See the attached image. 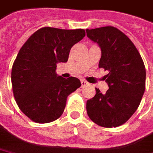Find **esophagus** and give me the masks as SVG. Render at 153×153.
I'll return each instance as SVG.
<instances>
[{"instance_id": "34e87169", "label": "esophagus", "mask_w": 153, "mask_h": 153, "mask_svg": "<svg viewBox=\"0 0 153 153\" xmlns=\"http://www.w3.org/2000/svg\"><path fill=\"white\" fill-rule=\"evenodd\" d=\"M81 83H82V87H84V86L88 85V82H86L85 80H81Z\"/></svg>"}]
</instances>
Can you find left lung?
Wrapping results in <instances>:
<instances>
[{
	"label": "left lung",
	"instance_id": "1",
	"mask_svg": "<svg viewBox=\"0 0 153 153\" xmlns=\"http://www.w3.org/2000/svg\"><path fill=\"white\" fill-rule=\"evenodd\" d=\"M86 31L101 48L98 67L108 71L103 76L108 89L103 94L95 88V96L87 101L88 115L100 126H120L140 105L146 88L144 62L132 41L116 27L106 26Z\"/></svg>",
	"mask_w": 153,
	"mask_h": 153
}]
</instances>
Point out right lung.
<instances>
[{"label": "right lung", "instance_id": "add662e5", "mask_svg": "<svg viewBox=\"0 0 153 153\" xmlns=\"http://www.w3.org/2000/svg\"><path fill=\"white\" fill-rule=\"evenodd\" d=\"M86 35L84 29L41 27L22 46L12 68V92L17 106L36 123H50L64 112L66 99L81 87L78 78L55 73L68 60L70 50Z\"/></svg>", "mask_w": 153, "mask_h": 153}]
</instances>
